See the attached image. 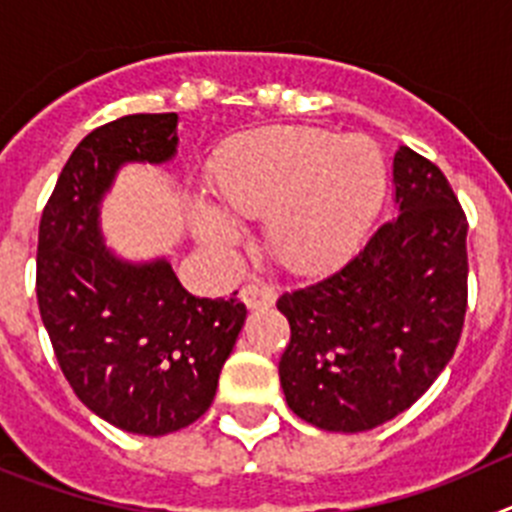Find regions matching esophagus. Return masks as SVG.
Here are the masks:
<instances>
[{
    "label": "esophagus",
    "mask_w": 512,
    "mask_h": 512,
    "mask_svg": "<svg viewBox=\"0 0 512 512\" xmlns=\"http://www.w3.org/2000/svg\"><path fill=\"white\" fill-rule=\"evenodd\" d=\"M275 298H278V293H275L273 285L262 283V280H252L242 288V301L250 308H270Z\"/></svg>",
    "instance_id": "esophagus-1"
}]
</instances>
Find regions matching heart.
<instances>
[{"label": "heart", "mask_w": 512, "mask_h": 512, "mask_svg": "<svg viewBox=\"0 0 512 512\" xmlns=\"http://www.w3.org/2000/svg\"><path fill=\"white\" fill-rule=\"evenodd\" d=\"M216 204L265 219L267 247L298 275L326 273L362 242L388 188L380 147L316 127H267L229 140L209 170ZM206 245L229 250L239 227L211 204L193 211Z\"/></svg>", "instance_id": "heart-1"}]
</instances>
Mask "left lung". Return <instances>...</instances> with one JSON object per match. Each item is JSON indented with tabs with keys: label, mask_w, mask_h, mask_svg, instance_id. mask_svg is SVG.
<instances>
[{
	"label": "left lung",
	"mask_w": 512,
	"mask_h": 512,
	"mask_svg": "<svg viewBox=\"0 0 512 512\" xmlns=\"http://www.w3.org/2000/svg\"><path fill=\"white\" fill-rule=\"evenodd\" d=\"M398 214L339 270L278 298L290 324L280 357L288 408L357 434L411 408L441 375L467 313V216L431 160L393 158Z\"/></svg>",
	"instance_id": "left-lung-1"
}]
</instances>
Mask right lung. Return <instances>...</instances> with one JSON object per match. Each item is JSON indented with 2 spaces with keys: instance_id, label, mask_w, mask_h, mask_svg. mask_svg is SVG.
<instances>
[{
  "instance_id": "add662e5",
  "label": "right lung",
  "mask_w": 512,
  "mask_h": 512,
  "mask_svg": "<svg viewBox=\"0 0 512 512\" xmlns=\"http://www.w3.org/2000/svg\"><path fill=\"white\" fill-rule=\"evenodd\" d=\"M178 114H130L78 142L40 216L38 306L78 400L112 426L173 434L209 411L247 308L196 298L168 260L127 262L99 232V204L124 163H168Z\"/></svg>"
}]
</instances>
